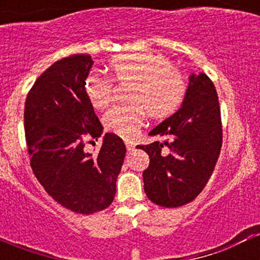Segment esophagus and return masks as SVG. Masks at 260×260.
Segmentation results:
<instances>
[{"instance_id":"34e87169","label":"esophagus","mask_w":260,"mask_h":260,"mask_svg":"<svg viewBox=\"0 0 260 260\" xmlns=\"http://www.w3.org/2000/svg\"><path fill=\"white\" fill-rule=\"evenodd\" d=\"M126 148H127L128 152H132V151L135 148V143H133V142L126 141Z\"/></svg>"}]
</instances>
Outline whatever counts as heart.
<instances>
[{
    "label": "heart",
    "mask_w": 260,
    "mask_h": 260,
    "mask_svg": "<svg viewBox=\"0 0 260 260\" xmlns=\"http://www.w3.org/2000/svg\"><path fill=\"white\" fill-rule=\"evenodd\" d=\"M112 78L91 74L84 89L89 103L96 109H104L112 103L114 82L128 84V103L109 109L103 117L108 132L132 139L143 125L144 113L152 119L173 116L185 102L187 82L182 71L161 54L150 52L122 53L109 61Z\"/></svg>",
    "instance_id": "heart-1"
}]
</instances>
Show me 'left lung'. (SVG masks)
Segmentation results:
<instances>
[{"mask_svg": "<svg viewBox=\"0 0 260 260\" xmlns=\"http://www.w3.org/2000/svg\"><path fill=\"white\" fill-rule=\"evenodd\" d=\"M161 137L137 146L150 156L143 172L144 191L151 202L167 208L190 203L204 189L222 144L217 92L206 74H192L182 108L150 133Z\"/></svg>", "mask_w": 260, "mask_h": 260, "instance_id": "1", "label": "left lung"}]
</instances>
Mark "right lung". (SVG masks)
I'll use <instances>...</instances> for the list:
<instances>
[{
    "mask_svg": "<svg viewBox=\"0 0 260 260\" xmlns=\"http://www.w3.org/2000/svg\"><path fill=\"white\" fill-rule=\"evenodd\" d=\"M89 54L54 62L36 79L24 104V134L34 174L62 207L91 215L109 207L125 158L122 139L107 133L96 153L84 151L103 126L86 95Z\"/></svg>",
    "mask_w": 260,
    "mask_h": 260,
    "instance_id": "1",
    "label": "right lung"
}]
</instances>
